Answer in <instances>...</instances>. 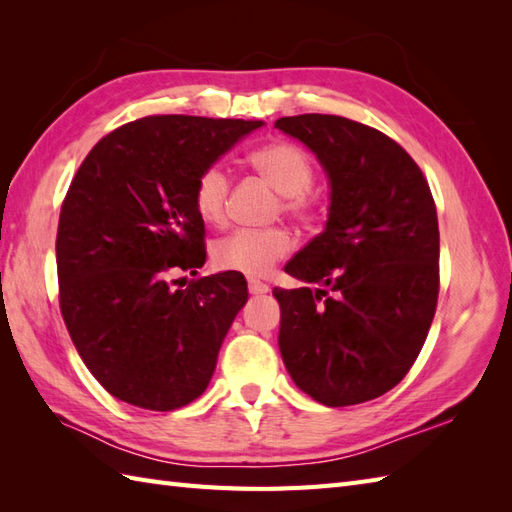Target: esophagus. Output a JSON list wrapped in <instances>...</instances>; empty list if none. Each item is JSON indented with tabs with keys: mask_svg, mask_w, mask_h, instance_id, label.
<instances>
[{
	"mask_svg": "<svg viewBox=\"0 0 512 512\" xmlns=\"http://www.w3.org/2000/svg\"><path fill=\"white\" fill-rule=\"evenodd\" d=\"M248 292L250 295H264V292H268V286L259 279H248Z\"/></svg>",
	"mask_w": 512,
	"mask_h": 512,
	"instance_id": "34e87169",
	"label": "esophagus"
}]
</instances>
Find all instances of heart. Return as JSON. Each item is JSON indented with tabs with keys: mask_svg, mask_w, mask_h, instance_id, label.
Masks as SVG:
<instances>
[{
	"mask_svg": "<svg viewBox=\"0 0 512 512\" xmlns=\"http://www.w3.org/2000/svg\"><path fill=\"white\" fill-rule=\"evenodd\" d=\"M248 165L257 176H262L270 187L281 193L277 213L308 224L317 215V200L312 195V184L317 169L310 154L290 140H273L259 145L248 154ZM233 180L228 171L213 162L206 165L193 182L191 202L202 222L220 226L226 222L228 195ZM292 250V235L284 226L270 228H239V231L217 239L211 248L213 264L222 270L244 275H266Z\"/></svg>",
	"mask_w": 512,
	"mask_h": 512,
	"instance_id": "1",
	"label": "heart"
}]
</instances>
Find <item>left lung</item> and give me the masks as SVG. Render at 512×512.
I'll return each instance as SVG.
<instances>
[{
    "label": "left lung",
    "mask_w": 512,
    "mask_h": 512,
    "mask_svg": "<svg viewBox=\"0 0 512 512\" xmlns=\"http://www.w3.org/2000/svg\"><path fill=\"white\" fill-rule=\"evenodd\" d=\"M332 184L328 226L286 264L317 290L275 288L279 350L295 385L347 407L396 387L416 363L440 292L429 182L396 140L332 114L284 116Z\"/></svg>",
    "instance_id": "obj_1"
}]
</instances>
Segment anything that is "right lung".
I'll list each match as a JSON object with an SVG mask.
<instances>
[{"instance_id": "obj_1", "label": "right lung", "mask_w": 512, "mask_h": 512, "mask_svg": "<svg viewBox=\"0 0 512 512\" xmlns=\"http://www.w3.org/2000/svg\"><path fill=\"white\" fill-rule=\"evenodd\" d=\"M262 121L145 116L103 136L65 193L57 228L59 308L76 352L118 400L189 405L248 299L244 275L176 273L206 262L195 176Z\"/></svg>"}]
</instances>
